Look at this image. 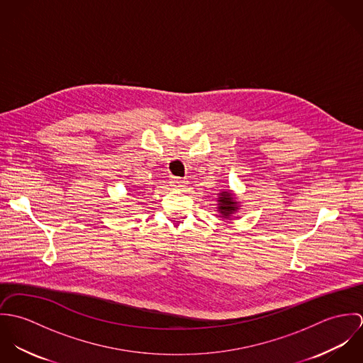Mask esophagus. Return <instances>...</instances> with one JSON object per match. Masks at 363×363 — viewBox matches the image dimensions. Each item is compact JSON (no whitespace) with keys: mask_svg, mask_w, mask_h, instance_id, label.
<instances>
[{"mask_svg":"<svg viewBox=\"0 0 363 363\" xmlns=\"http://www.w3.org/2000/svg\"><path fill=\"white\" fill-rule=\"evenodd\" d=\"M170 186L174 189V190H184L187 187V183L179 177H173L170 180Z\"/></svg>","mask_w":363,"mask_h":363,"instance_id":"1","label":"esophagus"}]
</instances>
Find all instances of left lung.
<instances>
[{"label":"left lung","mask_w":363,"mask_h":363,"mask_svg":"<svg viewBox=\"0 0 363 363\" xmlns=\"http://www.w3.org/2000/svg\"><path fill=\"white\" fill-rule=\"evenodd\" d=\"M240 209V201L232 190H220L216 199V211L219 218L230 219Z\"/></svg>","instance_id":"8db88e82"}]
</instances>
